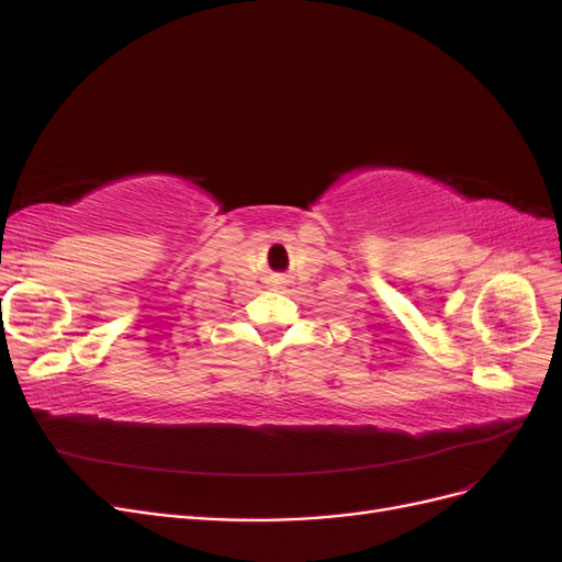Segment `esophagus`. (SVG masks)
<instances>
[{"mask_svg":"<svg viewBox=\"0 0 562 562\" xmlns=\"http://www.w3.org/2000/svg\"><path fill=\"white\" fill-rule=\"evenodd\" d=\"M274 281H277V283H285V277H281V274H279Z\"/></svg>","mask_w":562,"mask_h":562,"instance_id":"1","label":"esophagus"}]
</instances>
